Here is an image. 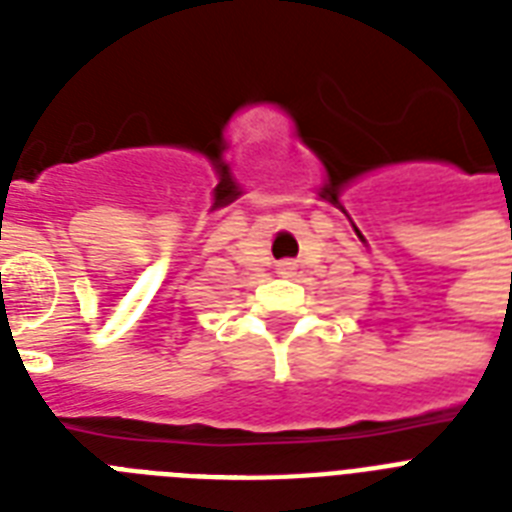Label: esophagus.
Wrapping results in <instances>:
<instances>
[{"label":"esophagus","instance_id":"esophagus-1","mask_svg":"<svg viewBox=\"0 0 512 512\" xmlns=\"http://www.w3.org/2000/svg\"><path fill=\"white\" fill-rule=\"evenodd\" d=\"M281 271H289V263H284V265H281Z\"/></svg>","mask_w":512,"mask_h":512}]
</instances>
